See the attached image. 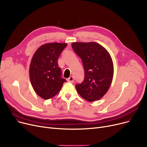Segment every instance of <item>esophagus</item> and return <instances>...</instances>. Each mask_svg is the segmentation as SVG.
Returning a JSON list of instances; mask_svg holds the SVG:
<instances>
[{
    "label": "esophagus",
    "instance_id": "esophagus-1",
    "mask_svg": "<svg viewBox=\"0 0 147 147\" xmlns=\"http://www.w3.org/2000/svg\"><path fill=\"white\" fill-rule=\"evenodd\" d=\"M67 80L69 82H71V83H74V78L73 76H70V77L67 79Z\"/></svg>",
    "mask_w": 147,
    "mask_h": 147
}]
</instances>
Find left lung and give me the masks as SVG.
<instances>
[{
    "label": "left lung",
    "mask_w": 147,
    "mask_h": 147,
    "mask_svg": "<svg viewBox=\"0 0 147 147\" xmlns=\"http://www.w3.org/2000/svg\"><path fill=\"white\" fill-rule=\"evenodd\" d=\"M73 49L82 59L85 78L80 84H76L78 92L88 101L103 97L109 89L113 79V65L106 49L95 42H76Z\"/></svg>",
    "instance_id": "1"
}]
</instances>
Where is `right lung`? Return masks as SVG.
Wrapping results in <instances>:
<instances>
[{
	"label": "right lung",
	"mask_w": 147,
	"mask_h": 147,
	"mask_svg": "<svg viewBox=\"0 0 147 147\" xmlns=\"http://www.w3.org/2000/svg\"><path fill=\"white\" fill-rule=\"evenodd\" d=\"M67 46V43L45 44L36 50L32 58L29 68L30 83L37 95L44 99L54 97L66 82L62 78L58 60Z\"/></svg>",
	"instance_id": "right-lung-1"
}]
</instances>
